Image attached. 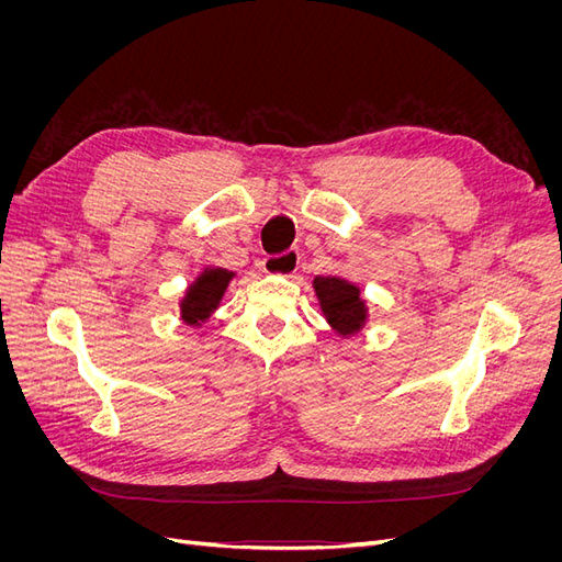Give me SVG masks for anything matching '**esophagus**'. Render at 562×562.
I'll return each mask as SVG.
<instances>
[{
    "label": "esophagus",
    "mask_w": 562,
    "mask_h": 562,
    "mask_svg": "<svg viewBox=\"0 0 562 562\" xmlns=\"http://www.w3.org/2000/svg\"><path fill=\"white\" fill-rule=\"evenodd\" d=\"M262 269L267 274H281V277H291L297 269V252L295 250H285L281 255H267L262 260Z\"/></svg>",
    "instance_id": "34e87169"
}]
</instances>
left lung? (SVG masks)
Here are the masks:
<instances>
[{
    "instance_id": "1",
    "label": "left lung",
    "mask_w": 562,
    "mask_h": 562,
    "mask_svg": "<svg viewBox=\"0 0 562 562\" xmlns=\"http://www.w3.org/2000/svg\"><path fill=\"white\" fill-rule=\"evenodd\" d=\"M314 291L323 314L339 335H353L361 330L366 323V304L359 297V288L337 277H316Z\"/></svg>"
}]
</instances>
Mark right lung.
<instances>
[{
	"label": "right lung",
	"mask_w": 562,
	"mask_h": 562,
	"mask_svg": "<svg viewBox=\"0 0 562 562\" xmlns=\"http://www.w3.org/2000/svg\"><path fill=\"white\" fill-rule=\"evenodd\" d=\"M232 277L234 274L227 269L203 271V274L190 285V291H187L180 304L182 318L190 323V326H196V323L206 321L220 304V300H223V293L227 291V283L232 281Z\"/></svg>",
	"instance_id": "1"
}]
</instances>
